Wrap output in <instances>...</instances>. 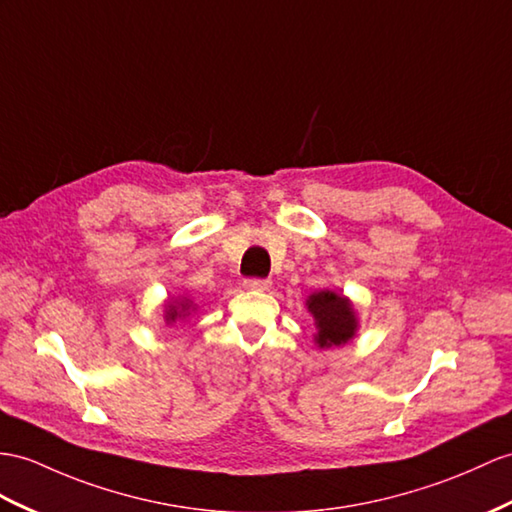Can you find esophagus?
I'll use <instances>...</instances> for the list:
<instances>
[{"label": "esophagus", "mask_w": 512, "mask_h": 512, "mask_svg": "<svg viewBox=\"0 0 512 512\" xmlns=\"http://www.w3.org/2000/svg\"><path fill=\"white\" fill-rule=\"evenodd\" d=\"M243 284H245V289H252V291H269L271 289V280H263V278H247Z\"/></svg>", "instance_id": "1"}]
</instances>
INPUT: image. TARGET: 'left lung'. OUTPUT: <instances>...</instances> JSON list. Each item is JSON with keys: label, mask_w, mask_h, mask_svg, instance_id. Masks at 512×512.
<instances>
[{"label": "left lung", "mask_w": 512, "mask_h": 512, "mask_svg": "<svg viewBox=\"0 0 512 512\" xmlns=\"http://www.w3.org/2000/svg\"><path fill=\"white\" fill-rule=\"evenodd\" d=\"M308 313L315 319V345L319 350L354 341L360 328L354 302L343 291L321 289L306 297Z\"/></svg>", "instance_id": "obj_1"}]
</instances>
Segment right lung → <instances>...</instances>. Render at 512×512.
I'll return each instance as SVG.
<instances>
[{"instance_id": "obj_1", "label": "right lung", "mask_w": 512, "mask_h": 512, "mask_svg": "<svg viewBox=\"0 0 512 512\" xmlns=\"http://www.w3.org/2000/svg\"><path fill=\"white\" fill-rule=\"evenodd\" d=\"M162 308H165L162 310V323H165V326H173L176 321H184L186 317H191L197 310V304L191 295H176L165 299Z\"/></svg>"}]
</instances>
